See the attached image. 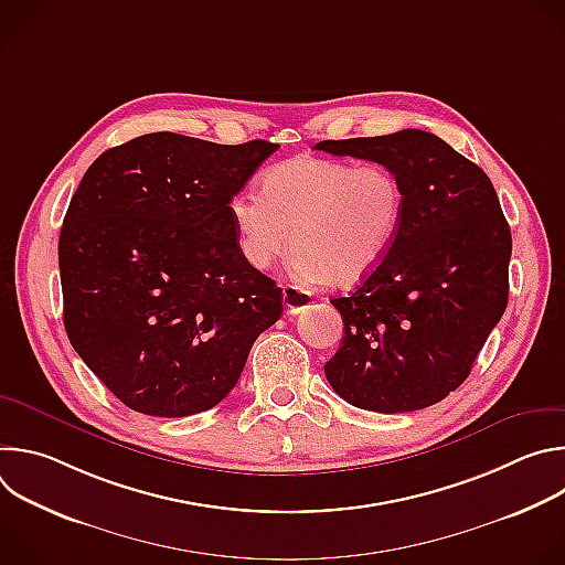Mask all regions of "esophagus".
Masks as SVG:
<instances>
[{"mask_svg": "<svg viewBox=\"0 0 565 565\" xmlns=\"http://www.w3.org/2000/svg\"><path fill=\"white\" fill-rule=\"evenodd\" d=\"M312 301V295L297 286H284V310L286 315H297Z\"/></svg>", "mask_w": 565, "mask_h": 565, "instance_id": "34e87169", "label": "esophagus"}]
</instances>
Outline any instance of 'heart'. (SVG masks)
Here are the masks:
<instances>
[{
    "mask_svg": "<svg viewBox=\"0 0 565 565\" xmlns=\"http://www.w3.org/2000/svg\"><path fill=\"white\" fill-rule=\"evenodd\" d=\"M407 194L384 163L299 153L262 174V194L230 199V218L244 259L266 270L290 246L306 279L349 288L388 257L405 218Z\"/></svg>",
    "mask_w": 565,
    "mask_h": 565,
    "instance_id": "obj_1",
    "label": "heart"
}]
</instances>
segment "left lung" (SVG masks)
I'll return each instance as SVG.
<instances>
[{"instance_id":"8db88e82","label":"left lung","mask_w":565,"mask_h":565,"mask_svg":"<svg viewBox=\"0 0 565 565\" xmlns=\"http://www.w3.org/2000/svg\"><path fill=\"white\" fill-rule=\"evenodd\" d=\"M315 147L393 168L407 194L384 264L351 297L331 301L344 338L327 380L360 409L431 407L467 380L508 306L512 234L497 190L476 163L420 129Z\"/></svg>"}]
</instances>
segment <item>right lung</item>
<instances>
[{"mask_svg":"<svg viewBox=\"0 0 565 565\" xmlns=\"http://www.w3.org/2000/svg\"><path fill=\"white\" fill-rule=\"evenodd\" d=\"M277 149L156 131L107 149L79 181L57 244L64 329L129 409H212L281 317V288L241 255L227 210Z\"/></svg>","mask_w":565,"mask_h":565,"instance_id":"add662e5","label":"right lung"}]
</instances>
